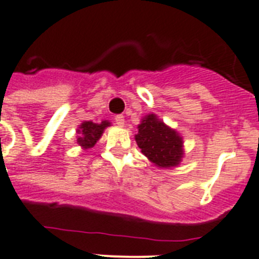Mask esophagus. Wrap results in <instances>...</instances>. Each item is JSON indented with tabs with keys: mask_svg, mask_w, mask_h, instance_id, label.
Instances as JSON below:
<instances>
[{
	"mask_svg": "<svg viewBox=\"0 0 259 259\" xmlns=\"http://www.w3.org/2000/svg\"><path fill=\"white\" fill-rule=\"evenodd\" d=\"M115 124L118 125V127H124V116L116 115L115 116Z\"/></svg>",
	"mask_w": 259,
	"mask_h": 259,
	"instance_id": "1",
	"label": "esophagus"
}]
</instances>
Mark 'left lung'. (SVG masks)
<instances>
[{
  "label": "left lung",
  "instance_id": "1",
  "mask_svg": "<svg viewBox=\"0 0 259 259\" xmlns=\"http://www.w3.org/2000/svg\"><path fill=\"white\" fill-rule=\"evenodd\" d=\"M137 130L135 140L152 163L159 168L179 166L184 157V143L179 132L164 124L155 114L144 116Z\"/></svg>",
  "mask_w": 259,
  "mask_h": 259
}]
</instances>
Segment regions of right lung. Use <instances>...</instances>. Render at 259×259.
<instances>
[{"mask_svg":"<svg viewBox=\"0 0 259 259\" xmlns=\"http://www.w3.org/2000/svg\"><path fill=\"white\" fill-rule=\"evenodd\" d=\"M111 123L109 120H102L101 123H93V122H83L77 128V139L76 143L79 144L84 150L89 149L95 146V144L101 139L102 134Z\"/></svg>","mask_w":259,"mask_h":259,"instance_id":"right-lung-1","label":"right lung"}]
</instances>
